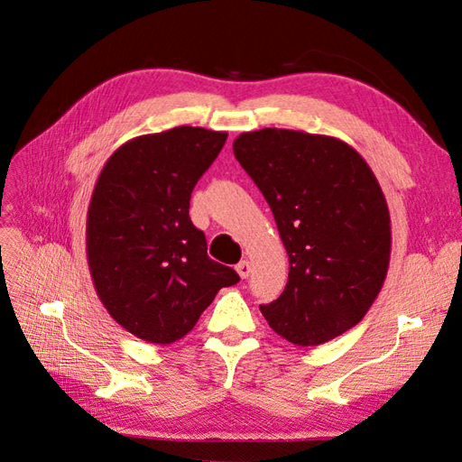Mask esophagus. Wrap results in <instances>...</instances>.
I'll list each match as a JSON object with an SVG mask.
<instances>
[{
  "label": "esophagus",
  "instance_id": "1",
  "mask_svg": "<svg viewBox=\"0 0 462 462\" xmlns=\"http://www.w3.org/2000/svg\"><path fill=\"white\" fill-rule=\"evenodd\" d=\"M236 272H239V275L243 279H246L250 275V272H253V263H250L248 260H241L239 263H236Z\"/></svg>",
  "mask_w": 462,
  "mask_h": 462
}]
</instances>
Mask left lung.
<instances>
[{"instance_id": "1", "label": "left lung", "mask_w": 462, "mask_h": 462, "mask_svg": "<svg viewBox=\"0 0 462 462\" xmlns=\"http://www.w3.org/2000/svg\"><path fill=\"white\" fill-rule=\"evenodd\" d=\"M235 158L270 204L289 256L282 297L260 310L292 345L328 343L366 316L383 287L391 219L360 153L335 136L243 133Z\"/></svg>"}]
</instances>
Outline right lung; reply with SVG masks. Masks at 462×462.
Listing matches in <instances>:
<instances>
[{"instance_id":"add662e5","label":"right lung","mask_w":462,"mask_h":462,"mask_svg":"<svg viewBox=\"0 0 462 462\" xmlns=\"http://www.w3.org/2000/svg\"><path fill=\"white\" fill-rule=\"evenodd\" d=\"M227 133L175 127L119 146L97 177L87 217V256L109 316L138 339L170 345L197 326L233 268L208 258L189 217L190 192Z\"/></svg>"}]
</instances>
